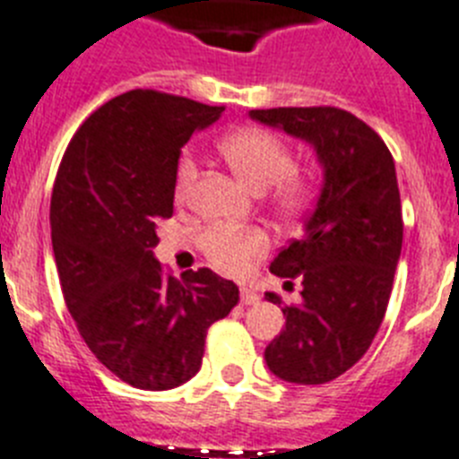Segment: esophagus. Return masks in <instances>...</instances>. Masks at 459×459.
Returning <instances> with one entry per match:
<instances>
[{
  "label": "esophagus",
  "mask_w": 459,
  "mask_h": 459,
  "mask_svg": "<svg viewBox=\"0 0 459 459\" xmlns=\"http://www.w3.org/2000/svg\"><path fill=\"white\" fill-rule=\"evenodd\" d=\"M257 301H260V295H257L255 290L241 288V304L250 307V304H257Z\"/></svg>",
  "instance_id": "1"
}]
</instances>
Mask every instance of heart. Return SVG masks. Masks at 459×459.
Listing matches in <instances>:
<instances>
[{
  "label": "heart",
  "instance_id": "obj_1",
  "mask_svg": "<svg viewBox=\"0 0 459 459\" xmlns=\"http://www.w3.org/2000/svg\"><path fill=\"white\" fill-rule=\"evenodd\" d=\"M221 152L234 174L253 192L272 190V199L281 213H295L311 195L307 174L295 171L292 151L273 132L260 127H246L232 132L221 141ZM197 178V162L186 155L176 169L174 199L178 204L190 197L192 183ZM202 248L215 267L227 273H246L253 260L269 248L267 234L260 230H230L213 227L202 237Z\"/></svg>",
  "mask_w": 459,
  "mask_h": 459
}]
</instances>
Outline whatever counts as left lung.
I'll list each match as a JSON object with an SVG mask.
<instances>
[{
    "label": "left lung",
    "instance_id": "1",
    "mask_svg": "<svg viewBox=\"0 0 459 459\" xmlns=\"http://www.w3.org/2000/svg\"><path fill=\"white\" fill-rule=\"evenodd\" d=\"M255 123L304 141L323 186L304 232L273 257L272 273L301 278V304L283 307L285 327L264 351L281 381H334L369 351L402 255V199L394 160L369 125L334 107L262 108ZM269 301L281 304L276 292Z\"/></svg>",
    "mask_w": 459,
    "mask_h": 459
}]
</instances>
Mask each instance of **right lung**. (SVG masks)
<instances>
[{
    "instance_id": "add662e5",
    "label": "right lung",
    "mask_w": 459,
    "mask_h": 459,
    "mask_svg": "<svg viewBox=\"0 0 459 459\" xmlns=\"http://www.w3.org/2000/svg\"><path fill=\"white\" fill-rule=\"evenodd\" d=\"M186 97L129 90L81 125L50 197V238L66 308L108 371L139 390L197 374L206 330L238 288L211 269L164 276L152 255L174 213L181 148L222 116Z\"/></svg>"
}]
</instances>
